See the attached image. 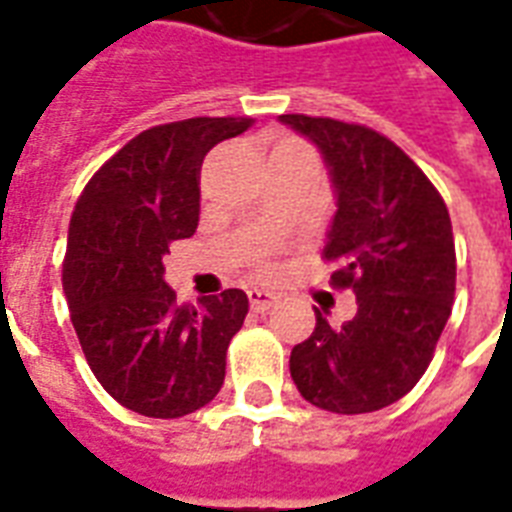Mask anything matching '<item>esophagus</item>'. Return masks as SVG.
I'll list each match as a JSON object with an SVG mask.
<instances>
[{"mask_svg":"<svg viewBox=\"0 0 512 512\" xmlns=\"http://www.w3.org/2000/svg\"><path fill=\"white\" fill-rule=\"evenodd\" d=\"M248 299H251V307L256 313H264V310H270V307L278 302V297L270 294V291H264V288H251V291H248Z\"/></svg>","mask_w":512,"mask_h":512,"instance_id":"34e87169","label":"esophagus"}]
</instances>
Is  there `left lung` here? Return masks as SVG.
<instances>
[{
  "label": "left lung",
  "instance_id": "1",
  "mask_svg": "<svg viewBox=\"0 0 512 512\" xmlns=\"http://www.w3.org/2000/svg\"><path fill=\"white\" fill-rule=\"evenodd\" d=\"M313 142L332 178L337 213L324 259L332 286L356 294V315L294 345L299 394L329 413H372L416 386L434 356L456 291L451 215L437 188L399 145L367 126L280 115Z\"/></svg>",
  "mask_w": 512,
  "mask_h": 512
}]
</instances>
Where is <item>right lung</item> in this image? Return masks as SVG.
<instances>
[{"mask_svg":"<svg viewBox=\"0 0 512 512\" xmlns=\"http://www.w3.org/2000/svg\"><path fill=\"white\" fill-rule=\"evenodd\" d=\"M253 118H186L137 134L83 188L69 221L64 294L96 380L148 418H180L221 391L248 297L178 305L164 256L199 224V169Z\"/></svg>","mask_w":512,"mask_h":512,"instance_id":"1","label":"right lung"}]
</instances>
